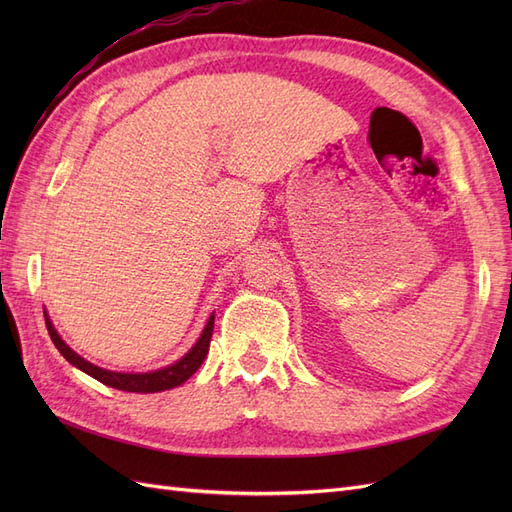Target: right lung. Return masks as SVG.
<instances>
[{
    "label": "right lung",
    "mask_w": 512,
    "mask_h": 512,
    "mask_svg": "<svg viewBox=\"0 0 512 512\" xmlns=\"http://www.w3.org/2000/svg\"><path fill=\"white\" fill-rule=\"evenodd\" d=\"M213 320H215V316L209 318L207 327H205L203 335H200L196 346L188 354H185L181 361H177L175 365H168L164 369H158V371H149V374H117V371H108V369L91 365L89 361L83 359V356H79L66 346L64 339H61L57 335V331L53 329L49 316H46V329H49L53 344L61 354H64V359L68 363H72L74 367L85 371V374H89L91 378H96L98 382H102L106 386H113V389H119V391H128V393H160V391L175 389V386L183 384L200 365H203L205 356L209 352V344H211Z\"/></svg>",
    "instance_id": "obj_1"
}]
</instances>
